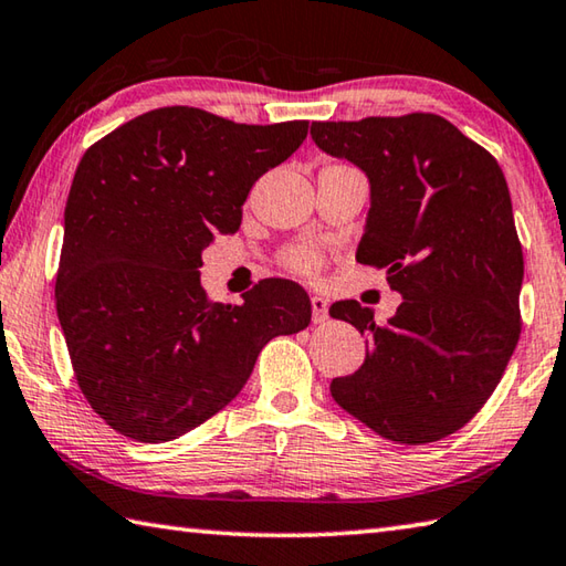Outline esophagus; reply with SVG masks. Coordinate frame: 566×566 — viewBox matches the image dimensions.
Masks as SVG:
<instances>
[{
  "label": "esophagus",
  "instance_id": "esophagus-1",
  "mask_svg": "<svg viewBox=\"0 0 566 566\" xmlns=\"http://www.w3.org/2000/svg\"><path fill=\"white\" fill-rule=\"evenodd\" d=\"M312 312H314V324H324L328 318V304H326V296L322 294H314L312 296Z\"/></svg>",
  "mask_w": 566,
  "mask_h": 566
}]
</instances>
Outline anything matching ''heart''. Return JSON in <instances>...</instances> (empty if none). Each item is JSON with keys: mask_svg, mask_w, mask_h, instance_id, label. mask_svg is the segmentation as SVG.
Segmentation results:
<instances>
[{"mask_svg": "<svg viewBox=\"0 0 566 566\" xmlns=\"http://www.w3.org/2000/svg\"><path fill=\"white\" fill-rule=\"evenodd\" d=\"M286 264L292 266L294 272H302V274H314L318 266H322V260L306 248H296L290 254H286Z\"/></svg>", "mask_w": 566, "mask_h": 566, "instance_id": "obj_1", "label": "heart"}]
</instances>
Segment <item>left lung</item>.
<instances>
[{
  "instance_id": "8db88e82",
  "label": "left lung",
  "mask_w": 566,
  "mask_h": 566,
  "mask_svg": "<svg viewBox=\"0 0 566 566\" xmlns=\"http://www.w3.org/2000/svg\"><path fill=\"white\" fill-rule=\"evenodd\" d=\"M312 138L366 172L356 260L403 296L384 326L354 300L332 304L368 338L364 366L334 378L332 396L386 440L436 443L485 406L520 338L525 260L507 180L436 113L318 120Z\"/></svg>"
}]
</instances>
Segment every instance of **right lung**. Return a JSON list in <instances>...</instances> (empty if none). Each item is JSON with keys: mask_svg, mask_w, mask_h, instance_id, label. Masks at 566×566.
<instances>
[{"mask_svg": "<svg viewBox=\"0 0 566 566\" xmlns=\"http://www.w3.org/2000/svg\"><path fill=\"white\" fill-rule=\"evenodd\" d=\"M306 120L248 126L168 106L143 113L81 158L64 210L56 312L81 394L140 443H166L240 394L274 336L312 322L290 280L242 304L210 302L202 250L238 232L252 185L302 146Z\"/></svg>", "mask_w": 566, "mask_h": 566, "instance_id": "1", "label": "right lung"}]
</instances>
